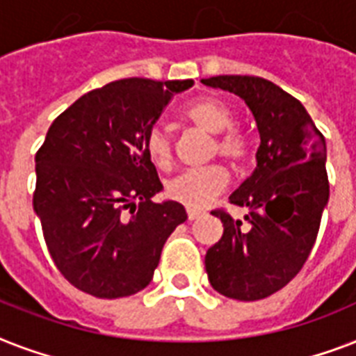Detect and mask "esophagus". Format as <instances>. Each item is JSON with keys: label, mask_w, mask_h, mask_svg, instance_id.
Returning a JSON list of instances; mask_svg holds the SVG:
<instances>
[{"label": "esophagus", "mask_w": 356, "mask_h": 356, "mask_svg": "<svg viewBox=\"0 0 356 356\" xmlns=\"http://www.w3.org/2000/svg\"><path fill=\"white\" fill-rule=\"evenodd\" d=\"M186 214H188V220H195L203 214V211H197V209H186Z\"/></svg>", "instance_id": "obj_1"}]
</instances>
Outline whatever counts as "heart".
I'll return each instance as SVG.
<instances>
[{
	"instance_id": "b5f03b06",
	"label": "heart",
	"mask_w": 356,
	"mask_h": 356,
	"mask_svg": "<svg viewBox=\"0 0 356 356\" xmlns=\"http://www.w3.org/2000/svg\"><path fill=\"white\" fill-rule=\"evenodd\" d=\"M184 118L205 133L214 134L211 155H220L234 168L248 164L253 144L248 134L233 129L234 114L227 103L218 97H201L184 111ZM145 153L161 170H168L173 162L172 140L162 127H151L144 140ZM227 172L220 164L188 170L179 173L166 184V195L188 209H201L214 200L227 186Z\"/></svg>"
}]
</instances>
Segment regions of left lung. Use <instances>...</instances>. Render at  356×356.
Masks as SVG:
<instances>
[{
	"label": "left lung",
	"mask_w": 356,
	"mask_h": 356,
	"mask_svg": "<svg viewBox=\"0 0 356 356\" xmlns=\"http://www.w3.org/2000/svg\"><path fill=\"white\" fill-rule=\"evenodd\" d=\"M201 83L242 97L260 134L254 172L229 195L248 209V227L212 211L223 236L207 251V275L225 298L264 299L298 275L314 248L329 201L325 138L307 108L271 81L218 75Z\"/></svg>",
	"instance_id": "1"
}]
</instances>
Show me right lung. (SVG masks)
Masks as SVG:
<instances>
[{"label": "right lung", "mask_w": 356, "mask_h": 356, "mask_svg": "<svg viewBox=\"0 0 356 356\" xmlns=\"http://www.w3.org/2000/svg\"><path fill=\"white\" fill-rule=\"evenodd\" d=\"M194 81L120 79L64 111L35 156L33 207L53 262L81 292L133 296L153 279L168 236L186 211L153 203L162 190L145 134Z\"/></svg>", "instance_id": "1"}]
</instances>
